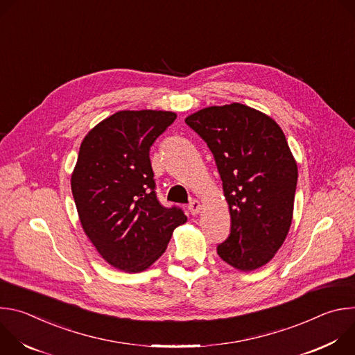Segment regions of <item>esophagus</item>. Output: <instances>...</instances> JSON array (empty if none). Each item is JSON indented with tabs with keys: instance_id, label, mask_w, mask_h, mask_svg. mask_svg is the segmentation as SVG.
I'll use <instances>...</instances> for the list:
<instances>
[{
	"instance_id": "obj_1",
	"label": "esophagus",
	"mask_w": 355,
	"mask_h": 355,
	"mask_svg": "<svg viewBox=\"0 0 355 355\" xmlns=\"http://www.w3.org/2000/svg\"><path fill=\"white\" fill-rule=\"evenodd\" d=\"M188 209H189L191 215H198L200 212V209H202V204H200L199 200H192L191 204L188 205Z\"/></svg>"
}]
</instances>
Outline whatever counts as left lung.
<instances>
[{"mask_svg": "<svg viewBox=\"0 0 355 355\" xmlns=\"http://www.w3.org/2000/svg\"><path fill=\"white\" fill-rule=\"evenodd\" d=\"M185 122L207 141L223 182L232 229L219 257L244 272L266 266L293 216L297 166L282 129L239 103L204 108Z\"/></svg>", "mask_w": 355, "mask_h": 355, "instance_id": "obj_1", "label": "left lung"}]
</instances>
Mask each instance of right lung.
<instances>
[{
	"mask_svg": "<svg viewBox=\"0 0 355 355\" xmlns=\"http://www.w3.org/2000/svg\"><path fill=\"white\" fill-rule=\"evenodd\" d=\"M170 111H119L95 125L80 146L71 192L84 233L110 266L140 272L156 263L187 222L157 200L150 146L175 121Z\"/></svg>",
	"mask_w": 355,
	"mask_h": 355,
	"instance_id": "1",
	"label": "right lung"
}]
</instances>
